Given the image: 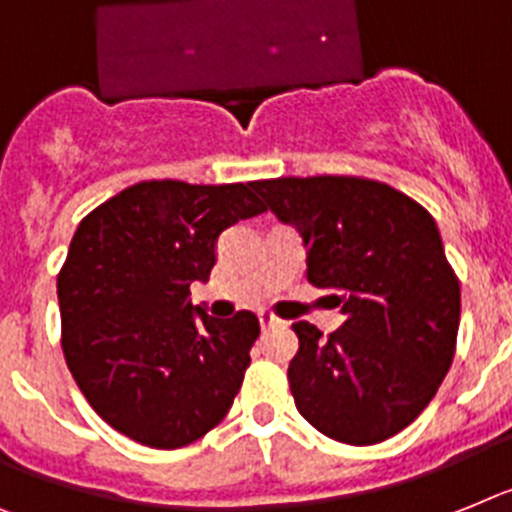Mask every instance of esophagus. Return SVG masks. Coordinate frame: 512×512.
<instances>
[{
  "mask_svg": "<svg viewBox=\"0 0 512 512\" xmlns=\"http://www.w3.org/2000/svg\"><path fill=\"white\" fill-rule=\"evenodd\" d=\"M257 320H260V325H263V328H273V325H286V322L281 320V317L278 315H273V312H257Z\"/></svg>",
  "mask_w": 512,
  "mask_h": 512,
  "instance_id": "1",
  "label": "esophagus"
}]
</instances>
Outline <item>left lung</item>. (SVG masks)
Segmentation results:
<instances>
[{
	"label": "left lung",
	"mask_w": 512,
	"mask_h": 512,
	"mask_svg": "<svg viewBox=\"0 0 512 512\" xmlns=\"http://www.w3.org/2000/svg\"><path fill=\"white\" fill-rule=\"evenodd\" d=\"M307 247V278L346 317L330 336L294 322L289 388L317 432L346 445L398 435L435 398L455 356L461 283L435 218L367 176L252 184Z\"/></svg>",
	"instance_id": "8db88e82"
}]
</instances>
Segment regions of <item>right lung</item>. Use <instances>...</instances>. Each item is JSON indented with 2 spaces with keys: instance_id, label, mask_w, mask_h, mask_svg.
Segmentation results:
<instances>
[{
  "instance_id": "right-lung-1",
  "label": "right lung",
  "mask_w": 512,
  "mask_h": 512,
  "mask_svg": "<svg viewBox=\"0 0 512 512\" xmlns=\"http://www.w3.org/2000/svg\"><path fill=\"white\" fill-rule=\"evenodd\" d=\"M247 184L137 182L90 210L57 276L62 351L103 422L158 450L184 448L229 414L260 322L192 307L216 239L265 213Z\"/></svg>"
}]
</instances>
